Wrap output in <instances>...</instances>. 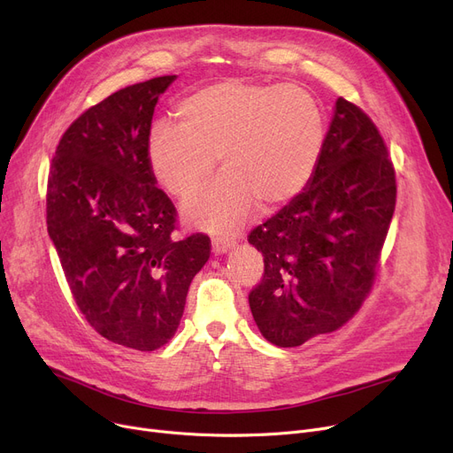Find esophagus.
Listing matches in <instances>:
<instances>
[{
  "label": "esophagus",
  "mask_w": 453,
  "mask_h": 453,
  "mask_svg": "<svg viewBox=\"0 0 453 453\" xmlns=\"http://www.w3.org/2000/svg\"><path fill=\"white\" fill-rule=\"evenodd\" d=\"M212 253L214 255H222V253H227L229 250L234 248V241H229V239H212Z\"/></svg>",
  "instance_id": "esophagus-1"
}]
</instances>
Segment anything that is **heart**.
I'll list each match as a JSON object with an SVG mask.
<instances>
[{
  "instance_id": "b5f03b06",
  "label": "heart",
  "mask_w": 453,
  "mask_h": 453,
  "mask_svg": "<svg viewBox=\"0 0 453 453\" xmlns=\"http://www.w3.org/2000/svg\"><path fill=\"white\" fill-rule=\"evenodd\" d=\"M176 117L178 127L150 130V173L166 193L187 198L209 180L219 156L224 174L181 205L187 224L211 233L239 229L258 202L263 209L288 203L323 150V113L294 84L217 82L185 97Z\"/></svg>"
}]
</instances>
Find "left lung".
<instances>
[{
	"instance_id": "1",
	"label": "left lung",
	"mask_w": 453,
	"mask_h": 453,
	"mask_svg": "<svg viewBox=\"0 0 453 453\" xmlns=\"http://www.w3.org/2000/svg\"><path fill=\"white\" fill-rule=\"evenodd\" d=\"M395 202V169L382 135L340 97L311 181L248 236L265 257V277L250 294L260 334L277 347H299L358 312Z\"/></svg>"
}]
</instances>
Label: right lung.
<instances>
[{
    "instance_id": "right-lung-1",
    "label": "right lung",
    "mask_w": 453,
    "mask_h": 453,
    "mask_svg": "<svg viewBox=\"0 0 453 453\" xmlns=\"http://www.w3.org/2000/svg\"><path fill=\"white\" fill-rule=\"evenodd\" d=\"M176 75L119 89L62 135L47 181V231L88 323L117 345L156 350L176 334L207 234L180 241L176 209L150 173L147 141Z\"/></svg>"
}]
</instances>
